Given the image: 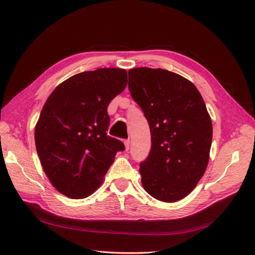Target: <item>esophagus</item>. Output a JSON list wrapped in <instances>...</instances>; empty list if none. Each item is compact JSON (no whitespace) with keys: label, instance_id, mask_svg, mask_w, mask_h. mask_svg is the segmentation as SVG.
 Listing matches in <instances>:
<instances>
[{"label":"esophagus","instance_id":"obj_1","mask_svg":"<svg viewBox=\"0 0 255 255\" xmlns=\"http://www.w3.org/2000/svg\"><path fill=\"white\" fill-rule=\"evenodd\" d=\"M124 143H125V149H126V151H128V150H129V146H130V140H129V139L125 140V141H124Z\"/></svg>","mask_w":255,"mask_h":255}]
</instances>
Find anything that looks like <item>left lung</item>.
<instances>
[{
    "instance_id": "obj_1",
    "label": "left lung",
    "mask_w": 255,
    "mask_h": 255,
    "mask_svg": "<svg viewBox=\"0 0 255 255\" xmlns=\"http://www.w3.org/2000/svg\"><path fill=\"white\" fill-rule=\"evenodd\" d=\"M128 88L143 111L151 131V150L140 163L144 190L163 202L190 193L209 163L211 117L192 82L162 68L128 72Z\"/></svg>"
}]
</instances>
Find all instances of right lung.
Segmentation results:
<instances>
[{"instance_id": "1", "label": "right lung", "mask_w": 255, "mask_h": 255, "mask_svg": "<svg viewBox=\"0 0 255 255\" xmlns=\"http://www.w3.org/2000/svg\"><path fill=\"white\" fill-rule=\"evenodd\" d=\"M127 72L99 68L57 86L34 130L44 173L57 191L72 199L92 194L125 145L108 135V106L127 86Z\"/></svg>"}]
</instances>
